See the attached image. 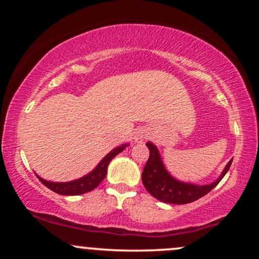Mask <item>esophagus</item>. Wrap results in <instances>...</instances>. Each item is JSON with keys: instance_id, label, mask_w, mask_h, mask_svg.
Wrapping results in <instances>:
<instances>
[{"instance_id": "obj_1", "label": "esophagus", "mask_w": 259, "mask_h": 259, "mask_svg": "<svg viewBox=\"0 0 259 259\" xmlns=\"http://www.w3.org/2000/svg\"><path fill=\"white\" fill-rule=\"evenodd\" d=\"M146 137H147L146 131L143 130V128H140V130H137V132H136V134H134L133 139L136 140V141H139V143H140V141L144 140Z\"/></svg>"}]
</instances>
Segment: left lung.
Listing matches in <instances>:
<instances>
[{"label": "left lung", "mask_w": 259, "mask_h": 259, "mask_svg": "<svg viewBox=\"0 0 259 259\" xmlns=\"http://www.w3.org/2000/svg\"><path fill=\"white\" fill-rule=\"evenodd\" d=\"M146 146L150 150V158H148L143 175H141L143 184L151 196L168 204H189L204 197L218 185V183L229 171L232 162V160L228 162L224 171L215 182L208 184V185H194V184L183 183L173 178L166 171L158 148L150 141L146 144Z\"/></svg>", "instance_id": "obj_1"}]
</instances>
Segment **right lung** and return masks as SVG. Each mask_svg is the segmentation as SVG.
Returning <instances> with one entry per match:
<instances>
[{
  "label": "right lung",
  "instance_id": "obj_1",
  "mask_svg": "<svg viewBox=\"0 0 259 259\" xmlns=\"http://www.w3.org/2000/svg\"><path fill=\"white\" fill-rule=\"evenodd\" d=\"M126 146L127 144L121 145V146H118L113 151L109 152V153L99 162L98 166L93 169V171L80 179L73 180V182L68 183H53L42 179L41 177L38 176L37 178L45 186H47L49 190L54 191V192L58 194H62V196H77V194L91 192V191H93L95 187L100 185V183L105 179L106 175H107V166L109 162H111L112 159L114 158L115 155H118L120 152L125 150Z\"/></svg>",
  "mask_w": 259,
  "mask_h": 259
}]
</instances>
